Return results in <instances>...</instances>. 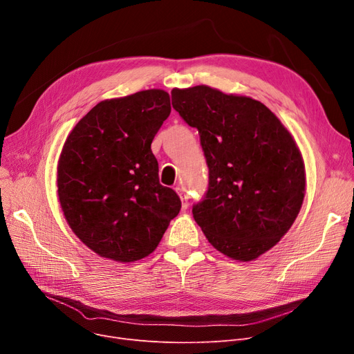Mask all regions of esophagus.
I'll use <instances>...</instances> for the list:
<instances>
[{
	"instance_id": "esophagus-1",
	"label": "esophagus",
	"mask_w": 354,
	"mask_h": 354,
	"mask_svg": "<svg viewBox=\"0 0 354 354\" xmlns=\"http://www.w3.org/2000/svg\"><path fill=\"white\" fill-rule=\"evenodd\" d=\"M176 192H178V195L180 196V201H182V209H187V208H188V205H189L187 192H185L182 188H176Z\"/></svg>"
}]
</instances>
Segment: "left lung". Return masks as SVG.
<instances>
[{
  "label": "left lung",
  "mask_w": 354,
  "mask_h": 354,
  "mask_svg": "<svg viewBox=\"0 0 354 354\" xmlns=\"http://www.w3.org/2000/svg\"><path fill=\"white\" fill-rule=\"evenodd\" d=\"M172 106L196 127L209 169L203 199L192 208L211 245L252 261L291 228L306 192L299 146L272 111L247 96L209 86L172 90Z\"/></svg>",
  "instance_id": "1"
}]
</instances>
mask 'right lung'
I'll use <instances>...</instances> for the list:
<instances>
[{
  "label": "right lung",
  "mask_w": 354,
  "mask_h": 354,
  "mask_svg": "<svg viewBox=\"0 0 354 354\" xmlns=\"http://www.w3.org/2000/svg\"><path fill=\"white\" fill-rule=\"evenodd\" d=\"M171 115L165 90L103 100L74 126L57 165V194L71 231L103 258L133 263L153 252L180 211L159 183L152 140Z\"/></svg>",
  "instance_id": "obj_1"
}]
</instances>
